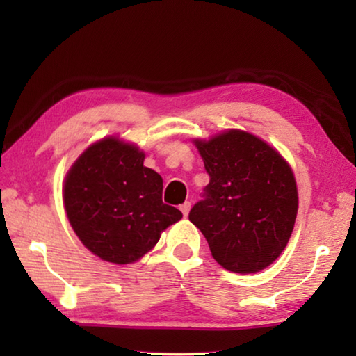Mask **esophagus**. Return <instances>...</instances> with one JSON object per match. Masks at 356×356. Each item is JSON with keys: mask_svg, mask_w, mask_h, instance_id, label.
<instances>
[{"mask_svg": "<svg viewBox=\"0 0 356 356\" xmlns=\"http://www.w3.org/2000/svg\"><path fill=\"white\" fill-rule=\"evenodd\" d=\"M190 207H191V202H184L182 206H180V210H182L184 216L188 215V212H190Z\"/></svg>", "mask_w": 356, "mask_h": 356, "instance_id": "34e87169", "label": "esophagus"}]
</instances>
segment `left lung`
Returning a JSON list of instances; mask_svg holds the SVG:
<instances>
[{
    "label": "left lung",
    "instance_id": "1",
    "mask_svg": "<svg viewBox=\"0 0 356 356\" xmlns=\"http://www.w3.org/2000/svg\"><path fill=\"white\" fill-rule=\"evenodd\" d=\"M210 176L188 218L206 237L212 256L234 273H256L286 248L298 210L287 161L242 130L195 141Z\"/></svg>",
    "mask_w": 356,
    "mask_h": 356
}]
</instances>
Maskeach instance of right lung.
Here are the masks:
<instances>
[{
  "instance_id": "obj_1",
  "label": "right lung",
  "mask_w": 356,
  "mask_h": 356,
  "mask_svg": "<svg viewBox=\"0 0 356 356\" xmlns=\"http://www.w3.org/2000/svg\"><path fill=\"white\" fill-rule=\"evenodd\" d=\"M163 179L144 166V152L104 138L78 156L65 176L64 207L78 238L95 256L131 264L182 218L161 201Z\"/></svg>"
}]
</instances>
